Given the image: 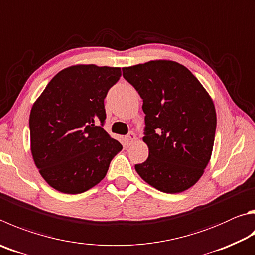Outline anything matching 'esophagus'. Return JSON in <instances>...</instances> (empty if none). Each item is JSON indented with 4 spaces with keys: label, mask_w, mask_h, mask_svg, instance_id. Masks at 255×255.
<instances>
[{
    "label": "esophagus",
    "mask_w": 255,
    "mask_h": 255,
    "mask_svg": "<svg viewBox=\"0 0 255 255\" xmlns=\"http://www.w3.org/2000/svg\"><path fill=\"white\" fill-rule=\"evenodd\" d=\"M135 139H136V136H135V133H133L132 131L129 132L128 135L125 137V141H126V145L127 146H130L131 143L135 141Z\"/></svg>",
    "instance_id": "34e87169"
}]
</instances>
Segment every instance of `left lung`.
Instances as JSON below:
<instances>
[{"instance_id": "8db88e82", "label": "left lung", "mask_w": 255, "mask_h": 255, "mask_svg": "<svg viewBox=\"0 0 255 255\" xmlns=\"http://www.w3.org/2000/svg\"><path fill=\"white\" fill-rule=\"evenodd\" d=\"M123 76L146 115L142 140L149 155L136 172L160 192L186 191L211 159L216 113L210 95L186 67L168 60L124 68Z\"/></svg>"}]
</instances>
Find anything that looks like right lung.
I'll return each mask as SVG.
<instances>
[{
	"instance_id": "obj_1",
	"label": "right lung",
	"mask_w": 255,
	"mask_h": 255,
	"mask_svg": "<svg viewBox=\"0 0 255 255\" xmlns=\"http://www.w3.org/2000/svg\"><path fill=\"white\" fill-rule=\"evenodd\" d=\"M120 68L78 64L57 73L30 114L31 152L51 187L80 194L105 178L122 143L103 128L105 98Z\"/></svg>"
}]
</instances>
